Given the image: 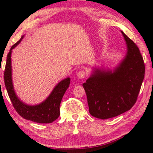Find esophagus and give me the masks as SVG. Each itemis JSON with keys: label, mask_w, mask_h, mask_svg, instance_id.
I'll return each mask as SVG.
<instances>
[{"label": "esophagus", "mask_w": 153, "mask_h": 153, "mask_svg": "<svg viewBox=\"0 0 153 153\" xmlns=\"http://www.w3.org/2000/svg\"><path fill=\"white\" fill-rule=\"evenodd\" d=\"M86 75H87V73H86L85 71H84V70H81V71H79L77 73V76L80 79H84V77L86 76Z\"/></svg>", "instance_id": "obj_1"}]
</instances>
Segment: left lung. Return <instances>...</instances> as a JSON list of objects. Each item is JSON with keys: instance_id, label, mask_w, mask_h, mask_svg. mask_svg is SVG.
<instances>
[{"instance_id": "8db88e82", "label": "left lung", "mask_w": 153, "mask_h": 153, "mask_svg": "<svg viewBox=\"0 0 153 153\" xmlns=\"http://www.w3.org/2000/svg\"><path fill=\"white\" fill-rule=\"evenodd\" d=\"M127 53L112 71L97 69L84 83L91 115L99 119L114 117L130 110L137 102L145 77V63L139 48L122 31Z\"/></svg>"}]
</instances>
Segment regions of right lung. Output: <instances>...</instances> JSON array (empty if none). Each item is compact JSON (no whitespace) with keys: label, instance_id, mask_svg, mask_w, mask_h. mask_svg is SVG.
Instances as JSON below:
<instances>
[{"label":"right lung","instance_id":"add662e5","mask_svg":"<svg viewBox=\"0 0 153 153\" xmlns=\"http://www.w3.org/2000/svg\"><path fill=\"white\" fill-rule=\"evenodd\" d=\"M21 39L13 44L7 55L4 71V82L7 92L14 109L24 119L37 123H51L60 115V104L64 93L69 87L70 78H66L56 86L49 97L44 102L36 106H29L18 99L13 90L11 79V51L21 42Z\"/></svg>","mask_w":153,"mask_h":153}]
</instances>
